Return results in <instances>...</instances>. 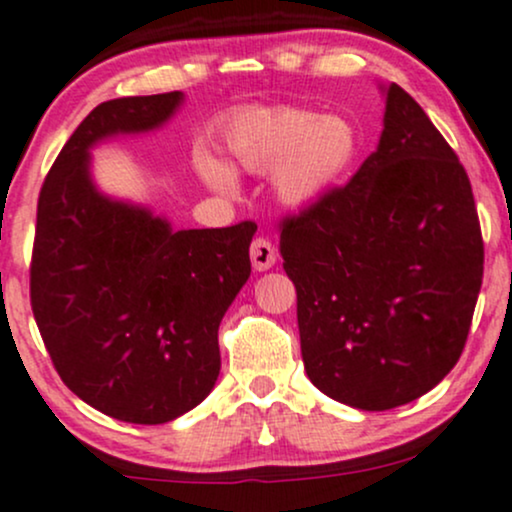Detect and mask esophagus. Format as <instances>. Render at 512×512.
Segmentation results:
<instances>
[{
    "instance_id": "obj_1",
    "label": "esophagus",
    "mask_w": 512,
    "mask_h": 512,
    "mask_svg": "<svg viewBox=\"0 0 512 512\" xmlns=\"http://www.w3.org/2000/svg\"><path fill=\"white\" fill-rule=\"evenodd\" d=\"M250 260L257 272H267L277 262V247L269 243L267 238H255L250 245Z\"/></svg>"
}]
</instances>
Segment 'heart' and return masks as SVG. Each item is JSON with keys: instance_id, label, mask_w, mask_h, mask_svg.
Returning a JSON list of instances; mask_svg holds the SVG:
<instances>
[{"instance_id": "1", "label": "heart", "mask_w": 512, "mask_h": 512, "mask_svg": "<svg viewBox=\"0 0 512 512\" xmlns=\"http://www.w3.org/2000/svg\"><path fill=\"white\" fill-rule=\"evenodd\" d=\"M226 150L235 170H272V189L286 206L316 204L355 167L362 136L347 116L323 114L306 106L255 109L230 121ZM201 179L218 192L235 187V174L213 155H196Z\"/></svg>"}]
</instances>
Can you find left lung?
Wrapping results in <instances>:
<instances>
[{"mask_svg": "<svg viewBox=\"0 0 512 512\" xmlns=\"http://www.w3.org/2000/svg\"><path fill=\"white\" fill-rule=\"evenodd\" d=\"M301 355L325 396L389 411L462 357L484 279L466 170L420 104L386 89L379 148L345 187L282 221Z\"/></svg>", "mask_w": 512, "mask_h": 512, "instance_id": "8db88e82", "label": "left lung"}]
</instances>
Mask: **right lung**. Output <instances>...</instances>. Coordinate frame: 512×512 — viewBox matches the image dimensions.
<instances>
[{
    "label": "right lung",
    "mask_w": 512,
    "mask_h": 512,
    "mask_svg": "<svg viewBox=\"0 0 512 512\" xmlns=\"http://www.w3.org/2000/svg\"><path fill=\"white\" fill-rule=\"evenodd\" d=\"M182 92L99 104L55 157L38 196L31 308L55 372L123 423L160 425L209 396L218 325L250 277L252 221L172 230L94 187L89 150L170 121Z\"/></svg>",
    "instance_id": "obj_1"
}]
</instances>
